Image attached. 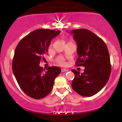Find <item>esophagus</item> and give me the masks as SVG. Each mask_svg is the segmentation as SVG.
<instances>
[{
  "label": "esophagus",
  "mask_w": 122,
  "mask_h": 122,
  "mask_svg": "<svg viewBox=\"0 0 122 122\" xmlns=\"http://www.w3.org/2000/svg\"><path fill=\"white\" fill-rule=\"evenodd\" d=\"M68 70L67 69H64V68H62V69H61V72H62V73H63V72H67V71H68Z\"/></svg>",
  "instance_id": "1"
}]
</instances>
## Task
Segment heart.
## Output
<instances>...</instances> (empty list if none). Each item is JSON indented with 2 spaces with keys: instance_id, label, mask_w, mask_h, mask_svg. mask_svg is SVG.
<instances>
[{
  "instance_id": "1",
  "label": "heart",
  "mask_w": 122,
  "mask_h": 122,
  "mask_svg": "<svg viewBox=\"0 0 122 122\" xmlns=\"http://www.w3.org/2000/svg\"><path fill=\"white\" fill-rule=\"evenodd\" d=\"M55 62L58 64V65L61 66H64L66 65V61H65L64 58L62 57L61 56H59L58 57L56 58L55 59Z\"/></svg>"
}]
</instances>
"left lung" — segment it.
Returning <instances> with one entry per match:
<instances>
[{
	"instance_id": "1",
	"label": "left lung",
	"mask_w": 122,
	"mask_h": 122,
	"mask_svg": "<svg viewBox=\"0 0 122 122\" xmlns=\"http://www.w3.org/2000/svg\"><path fill=\"white\" fill-rule=\"evenodd\" d=\"M71 33L74 35L77 44L76 66L85 67L83 73L71 70L75 76L72 88L81 96H93L103 88L110 76L112 67L108 48L100 37L89 30H73Z\"/></svg>"
}]
</instances>
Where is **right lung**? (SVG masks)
<instances>
[{
    "instance_id": "1",
    "label": "right lung",
    "mask_w": 122,
    "mask_h": 122,
    "mask_svg": "<svg viewBox=\"0 0 122 122\" xmlns=\"http://www.w3.org/2000/svg\"><path fill=\"white\" fill-rule=\"evenodd\" d=\"M60 31L38 29L22 39L15 48L12 68L19 86L30 97L41 99L51 92L54 80L60 74L61 68L56 66L46 70L39 66L45 60L51 40Z\"/></svg>"
}]
</instances>
